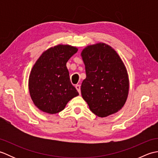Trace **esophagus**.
<instances>
[{"mask_svg": "<svg viewBox=\"0 0 158 158\" xmlns=\"http://www.w3.org/2000/svg\"><path fill=\"white\" fill-rule=\"evenodd\" d=\"M75 88H76L77 90L78 91L79 94H81V86H80V85H76Z\"/></svg>", "mask_w": 158, "mask_h": 158, "instance_id": "34e87169", "label": "esophagus"}]
</instances>
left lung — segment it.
Segmentation results:
<instances>
[{
	"mask_svg": "<svg viewBox=\"0 0 158 158\" xmlns=\"http://www.w3.org/2000/svg\"><path fill=\"white\" fill-rule=\"evenodd\" d=\"M81 56L86 73L81 92L90 110L100 117L118 112L129 92L128 74L118 53L106 43H98L87 46Z\"/></svg>",
	"mask_w": 158,
	"mask_h": 158,
	"instance_id": "1",
	"label": "left lung"
}]
</instances>
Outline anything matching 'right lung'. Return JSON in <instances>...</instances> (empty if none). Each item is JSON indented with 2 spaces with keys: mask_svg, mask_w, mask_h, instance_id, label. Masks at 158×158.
Instances as JSON below:
<instances>
[{
  "mask_svg": "<svg viewBox=\"0 0 158 158\" xmlns=\"http://www.w3.org/2000/svg\"><path fill=\"white\" fill-rule=\"evenodd\" d=\"M77 51L76 47L59 44L43 52L33 65L28 89L33 103L41 111L58 113L79 95L66 67V62Z\"/></svg>",
  "mask_w": 158,
  "mask_h": 158,
  "instance_id": "obj_1",
  "label": "right lung"
}]
</instances>
